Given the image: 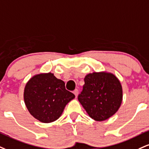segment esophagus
Returning <instances> with one entry per match:
<instances>
[{
  "label": "esophagus",
  "mask_w": 149,
  "mask_h": 149,
  "mask_svg": "<svg viewBox=\"0 0 149 149\" xmlns=\"http://www.w3.org/2000/svg\"><path fill=\"white\" fill-rule=\"evenodd\" d=\"M73 94H75V96H76V97H77V96H78V90L77 89H75L74 91H73Z\"/></svg>",
  "instance_id": "obj_1"
}]
</instances>
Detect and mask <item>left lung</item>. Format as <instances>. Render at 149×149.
Returning <instances> with one entry per match:
<instances>
[{
  "instance_id": "8db88e82",
  "label": "left lung",
  "mask_w": 149,
  "mask_h": 149,
  "mask_svg": "<svg viewBox=\"0 0 149 149\" xmlns=\"http://www.w3.org/2000/svg\"><path fill=\"white\" fill-rule=\"evenodd\" d=\"M78 98L80 104L95 121H105L117 112L123 98L121 83L111 73L101 71L89 73Z\"/></svg>"
}]
</instances>
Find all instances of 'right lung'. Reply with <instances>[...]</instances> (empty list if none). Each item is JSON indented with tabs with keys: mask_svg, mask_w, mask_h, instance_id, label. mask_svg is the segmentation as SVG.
Wrapping results in <instances>:
<instances>
[{
	"mask_svg": "<svg viewBox=\"0 0 149 149\" xmlns=\"http://www.w3.org/2000/svg\"><path fill=\"white\" fill-rule=\"evenodd\" d=\"M75 98L65 83L52 73H39L26 83L23 93L26 106L33 117L42 123L60 118L67 104Z\"/></svg>",
	"mask_w": 149,
	"mask_h": 149,
	"instance_id": "obj_1",
	"label": "right lung"
}]
</instances>
